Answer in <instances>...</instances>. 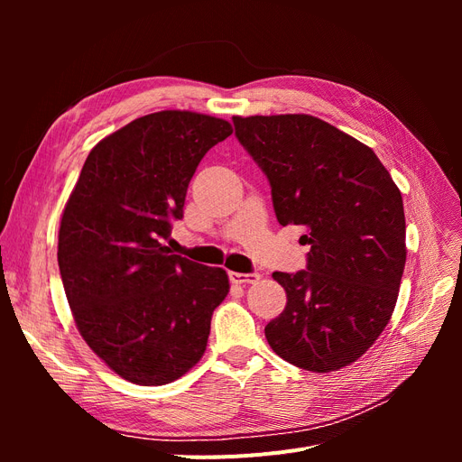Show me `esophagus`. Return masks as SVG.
Returning a JSON list of instances; mask_svg holds the SVG:
<instances>
[{"label": "esophagus", "mask_w": 462, "mask_h": 462, "mask_svg": "<svg viewBox=\"0 0 462 462\" xmlns=\"http://www.w3.org/2000/svg\"><path fill=\"white\" fill-rule=\"evenodd\" d=\"M231 283L236 285H246V283H256L260 279V273H239V272H231L229 273Z\"/></svg>", "instance_id": "1"}]
</instances>
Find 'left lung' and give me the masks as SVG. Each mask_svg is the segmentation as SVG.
Here are the masks:
<instances>
[{
	"mask_svg": "<svg viewBox=\"0 0 462 462\" xmlns=\"http://www.w3.org/2000/svg\"><path fill=\"white\" fill-rule=\"evenodd\" d=\"M265 173L282 226H302L306 270L275 272L285 310L265 326L273 353L309 372L356 362L389 324L407 262L401 190L372 148L304 114L233 117Z\"/></svg>",
	"mask_w": 462,
	"mask_h": 462,
	"instance_id": "1",
	"label": "left lung"
}]
</instances>
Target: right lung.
I'll list each match as a JSON object with an SVG mask.
<instances>
[{"label":"right lung","mask_w":462,"mask_h":462,"mask_svg":"<svg viewBox=\"0 0 462 462\" xmlns=\"http://www.w3.org/2000/svg\"><path fill=\"white\" fill-rule=\"evenodd\" d=\"M231 123L167 109L97 143L60 227L58 262L77 329L123 380L163 385L206 351L226 270L170 254L162 241L183 217L190 179Z\"/></svg>","instance_id":"add662e5"}]
</instances>
